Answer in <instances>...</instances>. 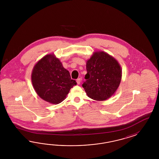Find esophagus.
Listing matches in <instances>:
<instances>
[{
  "label": "esophagus",
  "mask_w": 159,
  "mask_h": 159,
  "mask_svg": "<svg viewBox=\"0 0 159 159\" xmlns=\"http://www.w3.org/2000/svg\"><path fill=\"white\" fill-rule=\"evenodd\" d=\"M76 82H77V84H80V83L81 82V79L80 78L77 79V80H76Z\"/></svg>",
  "instance_id": "esophagus-1"
}]
</instances>
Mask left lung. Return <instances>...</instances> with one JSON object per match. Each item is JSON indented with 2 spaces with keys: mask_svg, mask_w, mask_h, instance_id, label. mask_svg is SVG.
I'll list each match as a JSON object with an SVG mask.
<instances>
[{
  "mask_svg": "<svg viewBox=\"0 0 159 159\" xmlns=\"http://www.w3.org/2000/svg\"><path fill=\"white\" fill-rule=\"evenodd\" d=\"M86 69L82 86L89 97L104 101L115 93L122 78L121 67L115 58L104 51L94 52L87 61Z\"/></svg>",
  "mask_w": 159,
  "mask_h": 159,
  "instance_id": "1",
  "label": "left lung"
}]
</instances>
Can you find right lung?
<instances>
[{
	"instance_id": "add662e5",
	"label": "right lung",
	"mask_w": 159,
	"mask_h": 159,
	"mask_svg": "<svg viewBox=\"0 0 159 159\" xmlns=\"http://www.w3.org/2000/svg\"><path fill=\"white\" fill-rule=\"evenodd\" d=\"M31 82L39 96L53 104L63 101L70 89L77 84L53 53L45 55L35 65Z\"/></svg>"
}]
</instances>
